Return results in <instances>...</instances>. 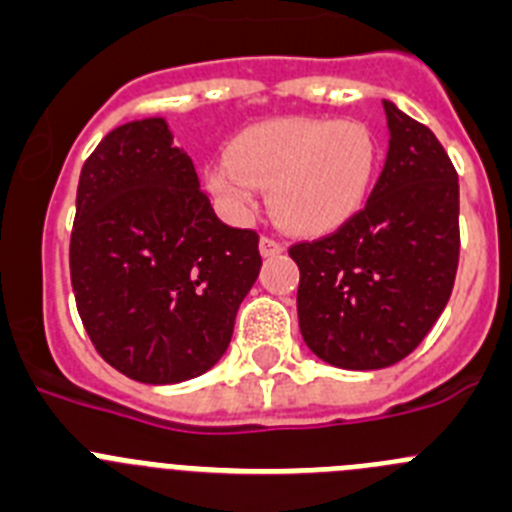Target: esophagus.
<instances>
[{"label":"esophagus","instance_id":"1","mask_svg":"<svg viewBox=\"0 0 512 512\" xmlns=\"http://www.w3.org/2000/svg\"><path fill=\"white\" fill-rule=\"evenodd\" d=\"M280 252H283V245H280L278 239H270V237L260 239V255L262 257H278Z\"/></svg>","mask_w":512,"mask_h":512}]
</instances>
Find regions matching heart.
I'll list each match as a JSON object with an SVG mask.
<instances>
[{
  "label": "heart",
  "mask_w": 512,
  "mask_h": 512,
  "mask_svg": "<svg viewBox=\"0 0 512 512\" xmlns=\"http://www.w3.org/2000/svg\"><path fill=\"white\" fill-rule=\"evenodd\" d=\"M375 173L377 140L367 124L285 117L239 132L227 155L206 165V188L232 219L250 216L257 188H270L280 227L316 237L365 206Z\"/></svg>",
  "instance_id": "heart-1"
}]
</instances>
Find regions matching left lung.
<instances>
[{
    "instance_id": "obj_1",
    "label": "left lung",
    "mask_w": 512,
    "mask_h": 512,
    "mask_svg": "<svg viewBox=\"0 0 512 512\" xmlns=\"http://www.w3.org/2000/svg\"><path fill=\"white\" fill-rule=\"evenodd\" d=\"M388 155L365 209L339 232L290 247L306 347L342 370H382L444 311L459 262V181L428 127L382 99Z\"/></svg>"
}]
</instances>
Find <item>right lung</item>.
<instances>
[{
  "label": "right lung",
  "instance_id": "obj_1",
  "mask_svg": "<svg viewBox=\"0 0 512 512\" xmlns=\"http://www.w3.org/2000/svg\"><path fill=\"white\" fill-rule=\"evenodd\" d=\"M260 265L257 234L214 214L163 117L112 130L81 168L73 296L96 352L122 375L173 385L211 370Z\"/></svg>",
  "mask_w": 512,
  "mask_h": 512
}]
</instances>
